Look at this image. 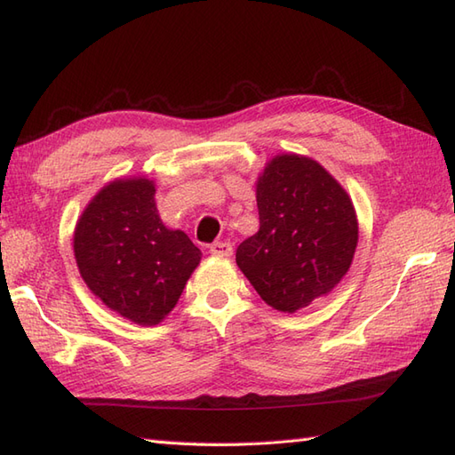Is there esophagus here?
Here are the masks:
<instances>
[{
	"mask_svg": "<svg viewBox=\"0 0 455 455\" xmlns=\"http://www.w3.org/2000/svg\"><path fill=\"white\" fill-rule=\"evenodd\" d=\"M209 252L215 256H233V244L230 243H212L209 246Z\"/></svg>",
	"mask_w": 455,
	"mask_h": 455,
	"instance_id": "obj_1",
	"label": "esophagus"
}]
</instances>
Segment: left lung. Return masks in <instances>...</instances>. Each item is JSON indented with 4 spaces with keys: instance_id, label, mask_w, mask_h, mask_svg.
I'll list each match as a JSON object with an SVG mask.
<instances>
[{
    "instance_id": "obj_1",
    "label": "left lung",
    "mask_w": 455,
    "mask_h": 455,
    "mask_svg": "<svg viewBox=\"0 0 455 455\" xmlns=\"http://www.w3.org/2000/svg\"><path fill=\"white\" fill-rule=\"evenodd\" d=\"M259 230L240 243L236 264L264 301L295 313L331 293L350 269L357 219L344 188L321 164L282 154L256 183Z\"/></svg>"
}]
</instances>
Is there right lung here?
Instances as JSON below:
<instances>
[{"label":"right lung","instance_id":"add662e5","mask_svg":"<svg viewBox=\"0 0 455 455\" xmlns=\"http://www.w3.org/2000/svg\"><path fill=\"white\" fill-rule=\"evenodd\" d=\"M154 181L115 180L84 209L74 230L80 275L95 297L134 324L152 326L176 307L201 250L164 227Z\"/></svg>","mask_w":455,"mask_h":455}]
</instances>
